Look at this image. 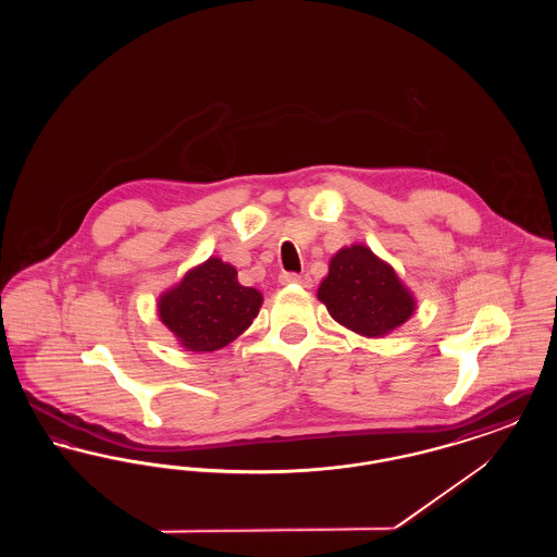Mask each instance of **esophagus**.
Masks as SVG:
<instances>
[{
    "label": "esophagus",
    "mask_w": 557,
    "mask_h": 557,
    "mask_svg": "<svg viewBox=\"0 0 557 557\" xmlns=\"http://www.w3.org/2000/svg\"><path fill=\"white\" fill-rule=\"evenodd\" d=\"M280 284L288 286V284H300L305 288L311 286V277L309 275H298V273H282L280 275Z\"/></svg>",
    "instance_id": "esophagus-1"
}]
</instances>
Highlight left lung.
<instances>
[{
	"label": "left lung",
	"mask_w": 557,
	"mask_h": 557,
	"mask_svg": "<svg viewBox=\"0 0 557 557\" xmlns=\"http://www.w3.org/2000/svg\"><path fill=\"white\" fill-rule=\"evenodd\" d=\"M318 298L341 325L368 338L391 334L416 311V298L397 271L363 244L346 246L332 257Z\"/></svg>",
	"instance_id": "1"
}]
</instances>
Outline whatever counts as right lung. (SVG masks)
Returning a JSON list of instances; mask_svg holds the SVG:
<instances>
[{"mask_svg":"<svg viewBox=\"0 0 557 557\" xmlns=\"http://www.w3.org/2000/svg\"><path fill=\"white\" fill-rule=\"evenodd\" d=\"M261 305L263 294L242 286L236 267L211 257L160 296L159 315L187 350L211 352L236 341Z\"/></svg>","mask_w":557,"mask_h":557,"instance_id":"obj_1","label":"right lung"}]
</instances>
